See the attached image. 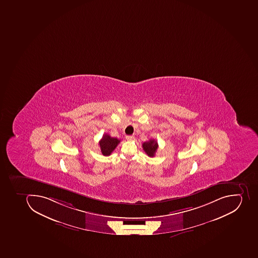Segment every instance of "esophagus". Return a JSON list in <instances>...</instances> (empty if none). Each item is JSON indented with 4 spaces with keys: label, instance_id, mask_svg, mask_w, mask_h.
Here are the masks:
<instances>
[{
    "label": "esophagus",
    "instance_id": "obj_1",
    "mask_svg": "<svg viewBox=\"0 0 258 258\" xmlns=\"http://www.w3.org/2000/svg\"><path fill=\"white\" fill-rule=\"evenodd\" d=\"M126 139L127 141H132L134 139V137L133 136H126Z\"/></svg>",
    "mask_w": 258,
    "mask_h": 258
}]
</instances>
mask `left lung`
<instances>
[{
  "label": "left lung",
  "instance_id": "1",
  "mask_svg": "<svg viewBox=\"0 0 258 258\" xmlns=\"http://www.w3.org/2000/svg\"><path fill=\"white\" fill-rule=\"evenodd\" d=\"M142 146L144 151L146 153L147 155L149 157H153L155 156L156 152H157V148H158V145H157V142L155 140L152 139L150 141L143 143Z\"/></svg>",
  "mask_w": 258,
  "mask_h": 258
}]
</instances>
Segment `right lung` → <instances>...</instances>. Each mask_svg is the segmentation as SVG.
<instances>
[{
    "instance_id": "obj_1",
    "label": "right lung",
    "mask_w": 258,
    "mask_h": 258,
    "mask_svg": "<svg viewBox=\"0 0 258 258\" xmlns=\"http://www.w3.org/2000/svg\"><path fill=\"white\" fill-rule=\"evenodd\" d=\"M119 143L120 140L118 139L113 138L108 134L103 135L102 139L99 141L101 153L104 156L110 155Z\"/></svg>"
}]
</instances>
